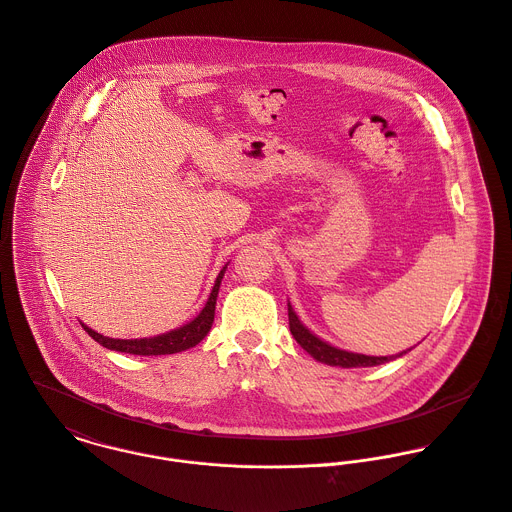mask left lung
Returning a JSON list of instances; mask_svg holds the SVG:
<instances>
[{"instance_id": "obj_1", "label": "left lung", "mask_w": 512, "mask_h": 512, "mask_svg": "<svg viewBox=\"0 0 512 512\" xmlns=\"http://www.w3.org/2000/svg\"><path fill=\"white\" fill-rule=\"evenodd\" d=\"M288 320H290V332L294 336V340L298 341L314 359L328 363V365H338V367H371V365H381L387 363L391 359L401 357L407 351H401L397 355H389V357H377V355H363V353H351L340 347L330 345L328 341L320 340L318 336H314L296 316V312L292 310V306L288 304Z\"/></svg>"}]
</instances>
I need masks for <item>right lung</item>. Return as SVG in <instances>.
<instances>
[{
  "label": "right lung",
  "mask_w": 512,
  "mask_h": 512,
  "mask_svg": "<svg viewBox=\"0 0 512 512\" xmlns=\"http://www.w3.org/2000/svg\"><path fill=\"white\" fill-rule=\"evenodd\" d=\"M228 266V264H226ZM226 266L220 270L216 282H214V288L208 296V302L206 306L202 308V312L188 324H184L182 328L178 330H172L167 334H161V336H155V338H141V340H115V338H107V336H101L97 334L95 330L87 328L85 324L83 330L97 341L101 343L103 347L107 349H113V351H123V353H133V355H167V353H178V351H184L188 347H194L196 343L204 340V336L210 332L212 328V322H214V310H216V298H218V290H220V282H222V276L226 272Z\"/></svg>",
  "instance_id": "add662e5"
}]
</instances>
